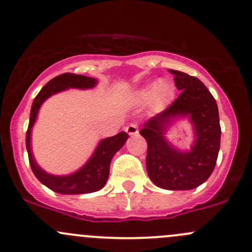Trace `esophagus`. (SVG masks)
<instances>
[{
  "mask_svg": "<svg viewBox=\"0 0 252 252\" xmlns=\"http://www.w3.org/2000/svg\"><path fill=\"white\" fill-rule=\"evenodd\" d=\"M126 131L129 134V135H136V134L139 133L138 124H135V123L129 124V126L126 128Z\"/></svg>",
  "mask_w": 252,
  "mask_h": 252,
  "instance_id": "1",
  "label": "esophagus"
}]
</instances>
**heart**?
<instances>
[{"label": "heart", "mask_w": 252, "mask_h": 252, "mask_svg": "<svg viewBox=\"0 0 252 252\" xmlns=\"http://www.w3.org/2000/svg\"><path fill=\"white\" fill-rule=\"evenodd\" d=\"M172 93H173L172 86L167 81L154 80L147 83L145 86H142L140 90H139V96L141 98H150L155 95L156 96V100L162 102V101L167 100L172 95Z\"/></svg>", "instance_id": "obj_1"}]
</instances>
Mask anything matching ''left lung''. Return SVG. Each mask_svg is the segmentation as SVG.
<instances>
[{"mask_svg":"<svg viewBox=\"0 0 252 252\" xmlns=\"http://www.w3.org/2000/svg\"><path fill=\"white\" fill-rule=\"evenodd\" d=\"M180 95L161 113L142 126L147 142L146 169L155 185L166 190H191L208 179L217 162L220 126L217 102L201 80L168 69ZM188 119L194 130L189 149L180 150L166 140L165 131L178 120Z\"/></svg>","mask_w":252,"mask_h":252,"instance_id":"left-lung-1","label":"left lung"}]
</instances>
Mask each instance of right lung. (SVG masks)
<instances>
[{"label":"right lung","instance_id":"1","mask_svg":"<svg viewBox=\"0 0 252 252\" xmlns=\"http://www.w3.org/2000/svg\"><path fill=\"white\" fill-rule=\"evenodd\" d=\"M96 85H97V79L95 78L73 74V73H63L48 81L37 94L32 105L29 126H28L27 139H25L30 167H32V173L42 184L58 194H89V192H95L102 189L107 182L108 175H110L112 157L118 150L122 149V146L126 144V139H128V134L126 131H121L117 135L100 140L95 151L93 152L90 158L85 162V164L70 174L55 175L47 173L37 164L32 150V130L42 103L48 97L61 93V91H65L68 89L86 90V89L95 88Z\"/></svg>","mask_w":252,"mask_h":252}]
</instances>
